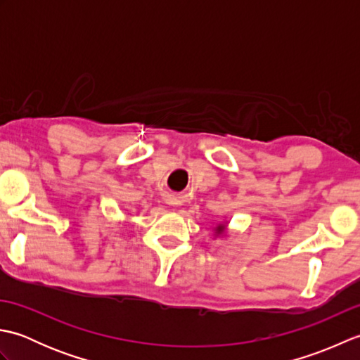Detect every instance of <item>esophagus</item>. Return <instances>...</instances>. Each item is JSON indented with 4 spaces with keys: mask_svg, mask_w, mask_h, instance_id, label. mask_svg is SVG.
I'll return each mask as SVG.
<instances>
[{
    "mask_svg": "<svg viewBox=\"0 0 360 360\" xmlns=\"http://www.w3.org/2000/svg\"><path fill=\"white\" fill-rule=\"evenodd\" d=\"M168 204H170V205H173V202H170V201H168Z\"/></svg>",
    "mask_w": 360,
    "mask_h": 360,
    "instance_id": "1",
    "label": "esophagus"
}]
</instances>
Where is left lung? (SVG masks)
Wrapping results in <instances>:
<instances>
[{
  "instance_id": "obj_1",
  "label": "left lung",
  "mask_w": 360,
  "mask_h": 360,
  "mask_svg": "<svg viewBox=\"0 0 360 360\" xmlns=\"http://www.w3.org/2000/svg\"><path fill=\"white\" fill-rule=\"evenodd\" d=\"M229 223L224 219L223 223H219L217 226H213V233H215V238H226V236L229 235V229H227Z\"/></svg>"
}]
</instances>
